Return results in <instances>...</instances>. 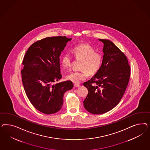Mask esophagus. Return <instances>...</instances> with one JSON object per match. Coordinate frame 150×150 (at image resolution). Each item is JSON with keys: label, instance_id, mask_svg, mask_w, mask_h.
<instances>
[{"label": "esophagus", "instance_id": "esophagus-1", "mask_svg": "<svg viewBox=\"0 0 150 150\" xmlns=\"http://www.w3.org/2000/svg\"><path fill=\"white\" fill-rule=\"evenodd\" d=\"M74 87H80V85L77 84V83H75V84H74Z\"/></svg>", "mask_w": 150, "mask_h": 150}]
</instances>
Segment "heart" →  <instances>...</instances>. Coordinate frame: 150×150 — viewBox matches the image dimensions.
Listing matches in <instances>:
<instances>
[{
    "label": "heart",
    "mask_w": 150,
    "mask_h": 150,
    "mask_svg": "<svg viewBox=\"0 0 150 150\" xmlns=\"http://www.w3.org/2000/svg\"><path fill=\"white\" fill-rule=\"evenodd\" d=\"M73 54L75 59L80 60L79 71L72 72L67 75L68 80L78 83L86 79L87 75H93L101 66L102 57L96 52L95 49L88 44H81L74 48ZM72 58L70 55L65 54L62 59V64L64 68H70L72 64Z\"/></svg>",
    "instance_id": "b5f03b06"
}]
</instances>
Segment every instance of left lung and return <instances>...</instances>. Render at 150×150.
Returning <instances> with one entry per match:
<instances>
[{"instance_id":"8db88e82","label":"left lung","mask_w":150,"mask_h":150,"mask_svg":"<svg viewBox=\"0 0 150 150\" xmlns=\"http://www.w3.org/2000/svg\"><path fill=\"white\" fill-rule=\"evenodd\" d=\"M99 41L104 44L102 65L90 80L83 83L88 91L83 106L94 114L105 113L118 105L130 76V67L124 53L112 42Z\"/></svg>"}]
</instances>
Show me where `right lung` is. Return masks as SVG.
I'll use <instances>...</instances> for the list:
<instances>
[{
  "mask_svg": "<svg viewBox=\"0 0 150 150\" xmlns=\"http://www.w3.org/2000/svg\"><path fill=\"white\" fill-rule=\"evenodd\" d=\"M71 40L65 36L46 37L33 43L24 56L21 70L24 90L31 104L43 113L60 110L65 92L73 88L70 81L53 84L62 78L59 57Z\"/></svg>",
  "mask_w": 150,
  "mask_h": 150,
  "instance_id": "obj_1",
  "label": "right lung"
}]
</instances>
